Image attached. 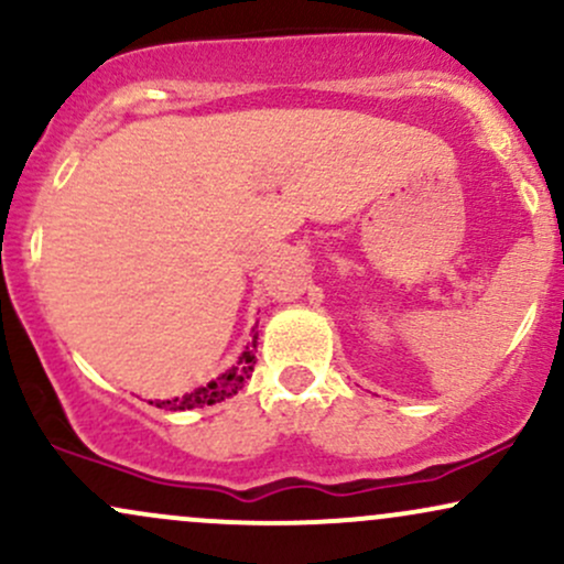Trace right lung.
Listing matches in <instances>:
<instances>
[{"mask_svg": "<svg viewBox=\"0 0 564 564\" xmlns=\"http://www.w3.org/2000/svg\"><path fill=\"white\" fill-rule=\"evenodd\" d=\"M257 334L254 339L249 341V347L243 349L241 358H238V364L228 368L225 373H219L217 379H212L209 384L204 387H196L193 392L183 394V398H172V400H156L159 408H166V411H191V408H204V405H215L219 400L225 398H232L246 381L251 379V371H254V364H257ZM153 403V400H151Z\"/></svg>", "mask_w": 564, "mask_h": 564, "instance_id": "add662e5", "label": "right lung"}]
</instances>
